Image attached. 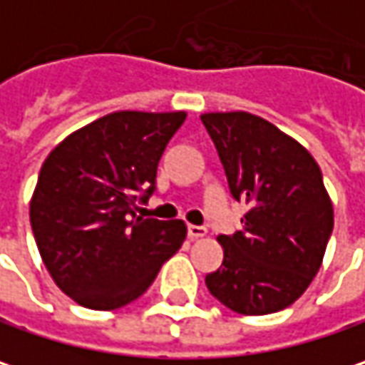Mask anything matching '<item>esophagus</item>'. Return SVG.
<instances>
[{"instance_id":"obj_1","label":"esophagus","mask_w":365,"mask_h":365,"mask_svg":"<svg viewBox=\"0 0 365 365\" xmlns=\"http://www.w3.org/2000/svg\"><path fill=\"white\" fill-rule=\"evenodd\" d=\"M187 232H189V239H201V237H205V235H207V228H205V226H195V224H189Z\"/></svg>"}]
</instances>
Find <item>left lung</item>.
Masks as SVG:
<instances>
[{"mask_svg": "<svg viewBox=\"0 0 365 365\" xmlns=\"http://www.w3.org/2000/svg\"><path fill=\"white\" fill-rule=\"evenodd\" d=\"M230 193L249 205L243 230L220 235L222 266L205 276L216 299L243 316L299 299L324 259L334 210L312 153L249 112L201 114Z\"/></svg>", "mask_w": 365, "mask_h": 365, "instance_id": "obj_1", "label": "left lung"}]
</instances>
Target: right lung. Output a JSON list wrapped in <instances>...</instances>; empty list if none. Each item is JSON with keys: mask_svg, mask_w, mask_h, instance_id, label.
Returning <instances> with one entry per match:
<instances>
[{"mask_svg": "<svg viewBox=\"0 0 365 365\" xmlns=\"http://www.w3.org/2000/svg\"><path fill=\"white\" fill-rule=\"evenodd\" d=\"M185 118L114 112L70 133L45 158L31 226L49 276L78 305L108 312L139 299L185 243L182 220L135 214Z\"/></svg>", "mask_w": 365, "mask_h": 365, "instance_id": "1", "label": "right lung"}]
</instances>
